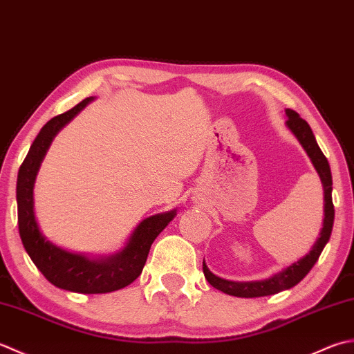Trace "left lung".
<instances>
[{
	"instance_id": "1",
	"label": "left lung",
	"mask_w": 354,
	"mask_h": 354,
	"mask_svg": "<svg viewBox=\"0 0 354 354\" xmlns=\"http://www.w3.org/2000/svg\"><path fill=\"white\" fill-rule=\"evenodd\" d=\"M287 114V127L290 131L297 136V139L306 149L308 154L310 160L315 165L316 171L321 177V182L324 186V226L319 234V238L316 240L315 246L308 254L301 258L298 263H293L290 268L286 270L277 273L269 279L264 281H250V283H235V281H227L220 277H215L214 273L207 269V266L203 261V273L207 279V283L212 287L218 288V290L225 292L227 295H232V297L238 298H258V297H268V295H275L283 290H287L293 286H297L299 281L304 278L310 269L313 268L315 263L318 261L322 249L326 248L327 241L330 240L331 229H333V221H335V206L333 200H331V171L327 157L322 154L321 148L316 143V139L313 136L312 128L308 127L304 119L299 118V114L293 110H286Z\"/></svg>"
}]
</instances>
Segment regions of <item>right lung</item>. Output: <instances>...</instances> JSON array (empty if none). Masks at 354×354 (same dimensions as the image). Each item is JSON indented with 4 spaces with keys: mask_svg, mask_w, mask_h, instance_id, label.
I'll use <instances>...</instances> for the list:
<instances>
[{
    "mask_svg": "<svg viewBox=\"0 0 354 354\" xmlns=\"http://www.w3.org/2000/svg\"><path fill=\"white\" fill-rule=\"evenodd\" d=\"M91 100L93 97H86L71 110L50 119L36 136L18 171V227L28 257L53 286L77 293H106L131 284L140 275L151 244L174 218L176 211L143 220L136 227L125 249L105 259H90L84 255L71 254L56 248L41 234L33 212L35 177L53 137Z\"/></svg>",
    "mask_w": 354,
    "mask_h": 354,
    "instance_id": "obj_1",
    "label": "right lung"
}]
</instances>
